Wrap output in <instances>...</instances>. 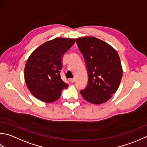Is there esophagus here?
<instances>
[{
    "label": "esophagus",
    "instance_id": "34e87169",
    "mask_svg": "<svg viewBox=\"0 0 147 147\" xmlns=\"http://www.w3.org/2000/svg\"><path fill=\"white\" fill-rule=\"evenodd\" d=\"M69 80H70V81L71 82H72V83H73V82H74L75 81H76V79H75L74 78H73V79H69Z\"/></svg>",
    "mask_w": 147,
    "mask_h": 147
}]
</instances>
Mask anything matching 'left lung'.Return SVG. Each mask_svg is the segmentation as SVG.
<instances>
[{
    "instance_id": "1",
    "label": "left lung",
    "mask_w": 147,
    "mask_h": 147,
    "mask_svg": "<svg viewBox=\"0 0 147 147\" xmlns=\"http://www.w3.org/2000/svg\"><path fill=\"white\" fill-rule=\"evenodd\" d=\"M78 47L86 60L88 84L80 91L88 102L105 103L117 90L122 77V68L116 50L105 42L94 37H80Z\"/></svg>"
}]
</instances>
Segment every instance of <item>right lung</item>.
I'll return each instance as SVG.
<instances>
[{
	"label": "right lung",
	"mask_w": 147,
	"mask_h": 147,
	"mask_svg": "<svg viewBox=\"0 0 147 147\" xmlns=\"http://www.w3.org/2000/svg\"><path fill=\"white\" fill-rule=\"evenodd\" d=\"M75 38L57 37L33 51L25 67V80L32 94L46 103L58 100L68 84L61 79L64 54L76 42Z\"/></svg>",
	"instance_id": "add662e5"
}]
</instances>
